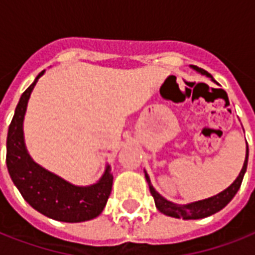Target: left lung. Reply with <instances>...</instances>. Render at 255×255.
<instances>
[{
  "label": "left lung",
  "mask_w": 255,
  "mask_h": 255,
  "mask_svg": "<svg viewBox=\"0 0 255 255\" xmlns=\"http://www.w3.org/2000/svg\"><path fill=\"white\" fill-rule=\"evenodd\" d=\"M191 68L197 70L201 74H205L212 78V81H214L210 74H209L206 70L198 68V66H194L191 65ZM216 82V81H214ZM248 158H249V147L246 146V157H245V162L244 166H242V170H241L240 175L237 177V179L234 182L228 187L225 189L224 191H221L217 195H213L210 198L206 199H201V201H197V202H191L187 203V205H177V203H173L170 201H167L166 198H163L162 195L155 191V189L151 186L150 183V178L147 173L145 171V178L149 183V189L150 193L153 195L154 198L155 206L158 209L159 212L166 214L169 217H174V218H182V220H199V218H206L209 216H213L216 214L217 212H220L222 209L228 205L233 198L234 195L237 194V191L240 190L241 183H242V179H244V175L246 173V167H248Z\"/></svg>",
  "instance_id": "1"
}]
</instances>
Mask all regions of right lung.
Here are the masks:
<instances>
[{
    "label": "right lung",
    "instance_id": "right-lung-1",
    "mask_svg": "<svg viewBox=\"0 0 255 255\" xmlns=\"http://www.w3.org/2000/svg\"><path fill=\"white\" fill-rule=\"evenodd\" d=\"M22 93L15 108L6 139V165L11 181L23 199L43 216L61 222H84L96 218L105 208L113 186V174L108 165L100 181L90 186H76L35 163L23 139V117L27 101L37 81Z\"/></svg>",
    "mask_w": 255,
    "mask_h": 255
}]
</instances>
